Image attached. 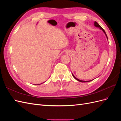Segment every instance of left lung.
I'll list each match as a JSON object with an SVG mask.
<instances>
[{
	"label": "left lung",
	"instance_id": "8db88e82",
	"mask_svg": "<svg viewBox=\"0 0 121 121\" xmlns=\"http://www.w3.org/2000/svg\"><path fill=\"white\" fill-rule=\"evenodd\" d=\"M94 24V26H95L96 27L100 28V29H101V30L104 32V33L105 34V36H106V37H107V39L108 40V36H107V34H106V33H105V31L104 30V29L102 28L99 25V24L96 22H95ZM72 75H73V77H74L76 80H77V81H79V82H90V81H91V80H90V81H83V80H79V79H78L76 77H75V76H74V75H73V74H72Z\"/></svg>",
	"mask_w": 121,
	"mask_h": 121
}]
</instances>
